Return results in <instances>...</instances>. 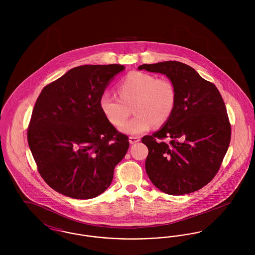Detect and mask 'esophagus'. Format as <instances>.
<instances>
[{"mask_svg":"<svg viewBox=\"0 0 255 255\" xmlns=\"http://www.w3.org/2000/svg\"><path fill=\"white\" fill-rule=\"evenodd\" d=\"M140 139H139V137L138 136H130L129 137V142L131 143V144H133V143H135V142H138Z\"/></svg>","mask_w":255,"mask_h":255,"instance_id":"34e87169","label":"esophagus"}]
</instances>
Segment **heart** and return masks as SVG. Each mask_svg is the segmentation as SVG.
I'll return each instance as SVG.
<instances>
[{"instance_id": "b5f03b06", "label": "heart", "mask_w": 255, "mask_h": 255, "mask_svg": "<svg viewBox=\"0 0 255 255\" xmlns=\"http://www.w3.org/2000/svg\"><path fill=\"white\" fill-rule=\"evenodd\" d=\"M120 97L105 92L99 98V107L114 126H120L127 120L133 106V119L122 125L127 134H140L153 124L161 126L167 122L174 111L177 93L172 81L157 78L149 73L131 72L118 86Z\"/></svg>"}]
</instances>
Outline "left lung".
<instances>
[{
    "label": "left lung",
    "instance_id": "1",
    "mask_svg": "<svg viewBox=\"0 0 255 255\" xmlns=\"http://www.w3.org/2000/svg\"><path fill=\"white\" fill-rule=\"evenodd\" d=\"M137 69L165 74L177 93L169 120L141 138L149 150V179L166 194L201 189L217 174L231 142V123L218 89L178 61L143 64ZM167 137L169 144L162 140Z\"/></svg>",
    "mask_w": 255,
    "mask_h": 255
}]
</instances>
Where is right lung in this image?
<instances>
[{
	"label": "right lung",
	"mask_w": 255,
	"mask_h": 255,
	"mask_svg": "<svg viewBox=\"0 0 255 255\" xmlns=\"http://www.w3.org/2000/svg\"><path fill=\"white\" fill-rule=\"evenodd\" d=\"M118 64L83 65L46 86L32 111L27 141L44 181L55 191L87 200L103 193L129 148L102 114L99 98Z\"/></svg>",
	"instance_id": "add662e5"
}]
</instances>
